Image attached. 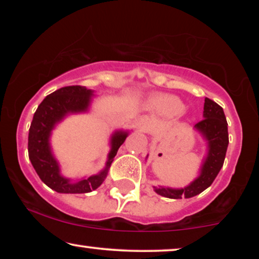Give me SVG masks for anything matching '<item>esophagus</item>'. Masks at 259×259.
<instances>
[{
    "label": "esophagus",
    "instance_id": "esophagus-1",
    "mask_svg": "<svg viewBox=\"0 0 259 259\" xmlns=\"http://www.w3.org/2000/svg\"><path fill=\"white\" fill-rule=\"evenodd\" d=\"M139 126H140V128L144 130V131L148 130L151 127V120L148 118H143L139 121Z\"/></svg>",
    "mask_w": 259,
    "mask_h": 259
}]
</instances>
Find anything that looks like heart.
<instances>
[{"label": "heart", "mask_w": 259, "mask_h": 259, "mask_svg": "<svg viewBox=\"0 0 259 259\" xmlns=\"http://www.w3.org/2000/svg\"><path fill=\"white\" fill-rule=\"evenodd\" d=\"M155 106L160 111L167 113V114H180L184 111V105L179 99L175 97H161L155 101Z\"/></svg>", "instance_id": "b5f03b06"}]
</instances>
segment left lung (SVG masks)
Instances as JSON below:
<instances>
[{"instance_id": "8db88e82", "label": "left lung", "mask_w": 259, "mask_h": 259, "mask_svg": "<svg viewBox=\"0 0 259 259\" xmlns=\"http://www.w3.org/2000/svg\"><path fill=\"white\" fill-rule=\"evenodd\" d=\"M204 119L194 125L205 137L208 144L207 157L205 159L200 176L184 189H168V187H154L155 192L162 197L180 199L182 197L191 198L206 190L213 183L215 177L223 167L226 150L229 145L228 122L224 111L217 102L205 98Z\"/></svg>"}]
</instances>
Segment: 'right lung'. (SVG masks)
<instances>
[{
    "mask_svg": "<svg viewBox=\"0 0 259 259\" xmlns=\"http://www.w3.org/2000/svg\"><path fill=\"white\" fill-rule=\"evenodd\" d=\"M92 91L83 86H67L47 95L34 113L28 136V154L37 176L46 185L60 193H87L98 189L107 176L108 168L114 160L119 147L127 137V132L118 131L112 136V148L108 154L106 168L97 176L69 183L60 175L59 165L53 157L49 137L55 123L68 113L87 111Z\"/></svg>",
    "mask_w": 259,
    "mask_h": 259,
    "instance_id": "right-lung-1",
    "label": "right lung"
}]
</instances>
